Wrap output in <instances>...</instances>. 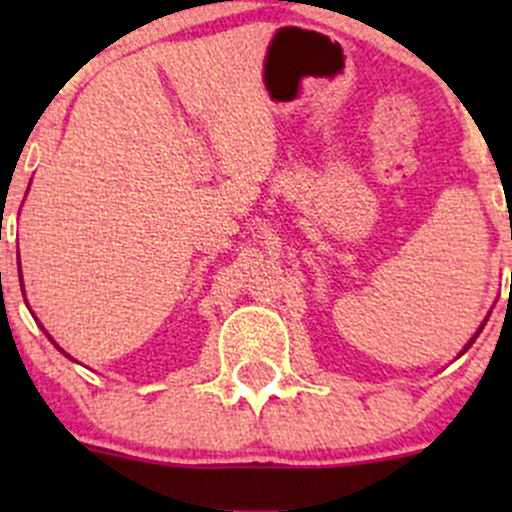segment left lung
<instances>
[{
  "label": "left lung",
  "mask_w": 512,
  "mask_h": 512,
  "mask_svg": "<svg viewBox=\"0 0 512 512\" xmlns=\"http://www.w3.org/2000/svg\"><path fill=\"white\" fill-rule=\"evenodd\" d=\"M485 322H488V317H485V319H483V324H480V327H478V332H476V334H473V337H471V339H468V344H466V347H463V352H466V349H471V344H473V342H476V339H478V334H480V332H483ZM463 352H461V354H463Z\"/></svg>",
  "instance_id": "left-lung-1"
}]
</instances>
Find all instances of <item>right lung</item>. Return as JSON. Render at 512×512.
<instances>
[{
    "label": "right lung",
    "mask_w": 512,
    "mask_h": 512,
    "mask_svg": "<svg viewBox=\"0 0 512 512\" xmlns=\"http://www.w3.org/2000/svg\"><path fill=\"white\" fill-rule=\"evenodd\" d=\"M19 282H22V292H24V280H22V265H19ZM24 302H27V299H24ZM44 334H46V332H44ZM46 337H49V334H46ZM49 339H51V337H49ZM51 342H54V339H51ZM54 347H56V349H59V352H61V354H66V352H64V349H61V347H59V344H56V342H54ZM66 356H69V354H66ZM69 359H71V356H69Z\"/></svg>",
    "instance_id": "obj_1"
}]
</instances>
